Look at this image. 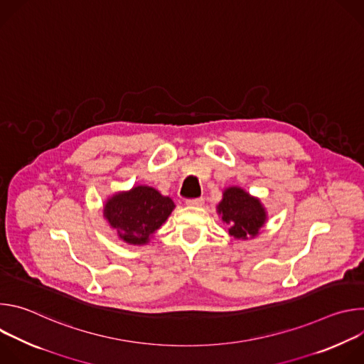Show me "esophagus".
Returning a JSON list of instances; mask_svg holds the SVG:
<instances>
[{
  "label": "esophagus",
  "mask_w": 364,
  "mask_h": 364,
  "mask_svg": "<svg viewBox=\"0 0 364 364\" xmlns=\"http://www.w3.org/2000/svg\"><path fill=\"white\" fill-rule=\"evenodd\" d=\"M187 204L188 205H196V207H200L204 204V198L203 197H197V198H188L187 200Z\"/></svg>",
  "instance_id": "obj_1"
}]
</instances>
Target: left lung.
Listing matches in <instances>:
<instances>
[{
  "label": "left lung",
  "instance_id": "1",
  "mask_svg": "<svg viewBox=\"0 0 364 364\" xmlns=\"http://www.w3.org/2000/svg\"><path fill=\"white\" fill-rule=\"evenodd\" d=\"M218 212L229 226V233L236 239L256 236L267 219L261 201L239 187H230L223 193Z\"/></svg>",
  "mask_w": 364,
  "mask_h": 364
}]
</instances>
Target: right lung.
Listing matches in <instances>:
<instances>
[{"label": "right lung", "instance_id": "1", "mask_svg": "<svg viewBox=\"0 0 364 364\" xmlns=\"http://www.w3.org/2000/svg\"><path fill=\"white\" fill-rule=\"evenodd\" d=\"M174 201L148 186L119 193L105 204V215L118 236L131 245H144L157 232L174 209Z\"/></svg>", "mask_w": 364, "mask_h": 364}]
</instances>
